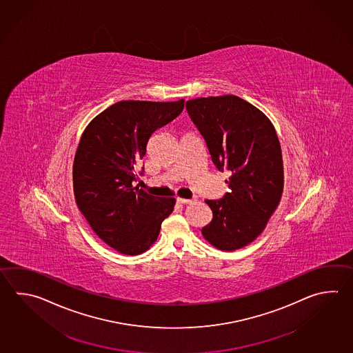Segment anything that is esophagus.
<instances>
[{"mask_svg": "<svg viewBox=\"0 0 353 353\" xmlns=\"http://www.w3.org/2000/svg\"><path fill=\"white\" fill-rule=\"evenodd\" d=\"M176 201L179 202V203H190V202H192V200H188V199H181V197H177V199H176Z\"/></svg>", "mask_w": 353, "mask_h": 353, "instance_id": "34e87169", "label": "esophagus"}]
</instances>
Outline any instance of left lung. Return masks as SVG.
Instances as JSON below:
<instances>
[{
  "label": "left lung",
  "mask_w": 353,
  "mask_h": 353,
  "mask_svg": "<svg viewBox=\"0 0 353 353\" xmlns=\"http://www.w3.org/2000/svg\"><path fill=\"white\" fill-rule=\"evenodd\" d=\"M192 122L209 148L230 192L206 200L212 220L202 236L219 250L234 252L252 243L265 229L284 188L281 148L273 123L261 110L236 95L186 101Z\"/></svg>",
  "instance_id": "8db88e82"
}]
</instances>
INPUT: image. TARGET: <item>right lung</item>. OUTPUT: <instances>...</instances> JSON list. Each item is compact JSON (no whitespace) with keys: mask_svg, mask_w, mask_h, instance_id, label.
I'll return each instance as SVG.
<instances>
[{"mask_svg":"<svg viewBox=\"0 0 353 353\" xmlns=\"http://www.w3.org/2000/svg\"><path fill=\"white\" fill-rule=\"evenodd\" d=\"M185 101H122L97 115L80 138L72 165L75 201L99 238L125 255L147 252L176 200L134 186L136 165L153 132L172 122Z\"/></svg>","mask_w":353,"mask_h":353,"instance_id":"obj_1","label":"right lung"}]
</instances>
